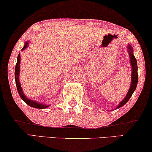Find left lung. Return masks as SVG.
<instances>
[{
  "instance_id": "1",
  "label": "left lung",
  "mask_w": 152,
  "mask_h": 152,
  "mask_svg": "<svg viewBox=\"0 0 152 152\" xmlns=\"http://www.w3.org/2000/svg\"><path fill=\"white\" fill-rule=\"evenodd\" d=\"M133 48L130 45H128V53L130 57V61L131 65H132V83H131V86L127 94H126L125 98L122 100L121 102L119 104V105L116 107V109L122 107L129 101L130 97H132L133 93H134V91L136 90L137 84H138V66H137V61L136 58H135L134 53H133Z\"/></svg>"
}]
</instances>
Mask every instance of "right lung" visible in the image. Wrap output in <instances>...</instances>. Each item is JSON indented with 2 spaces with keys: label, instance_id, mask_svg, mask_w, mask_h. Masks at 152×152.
<instances>
[{
  "label": "right lung",
  "instance_id": "right-lung-1",
  "mask_svg": "<svg viewBox=\"0 0 152 152\" xmlns=\"http://www.w3.org/2000/svg\"><path fill=\"white\" fill-rule=\"evenodd\" d=\"M27 45H28V43H26L24 47L23 48V50H24L27 47ZM20 54H18V57H17V62H16V67H15V81H16V88H17V91L18 94H19L20 97H21V99L23 100L25 102H26L27 104H28L29 106L32 107H34V108H37V109H43L47 108L49 106H47L46 104H41L39 102H37L36 101H33L32 99H28L27 97L25 94L23 92V90L21 88V86H20V82H19V78H18V75H19V71H20Z\"/></svg>",
  "mask_w": 152,
  "mask_h": 152
}]
</instances>
